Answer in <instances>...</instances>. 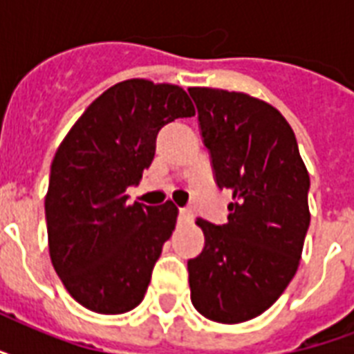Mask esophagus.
<instances>
[{"mask_svg": "<svg viewBox=\"0 0 354 354\" xmlns=\"http://www.w3.org/2000/svg\"><path fill=\"white\" fill-rule=\"evenodd\" d=\"M178 216H180V221L182 222H193V209H189V207H182V209H180V213H178Z\"/></svg>", "mask_w": 354, "mask_h": 354, "instance_id": "34e87169", "label": "esophagus"}]
</instances>
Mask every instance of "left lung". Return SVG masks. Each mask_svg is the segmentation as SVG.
<instances>
[{
	"label": "left lung",
	"instance_id": "left-lung-1",
	"mask_svg": "<svg viewBox=\"0 0 354 354\" xmlns=\"http://www.w3.org/2000/svg\"><path fill=\"white\" fill-rule=\"evenodd\" d=\"M226 224L198 218L204 250L189 259L191 301L218 324H241L277 301L296 274L310 224L308 178L296 136L274 106L236 91L191 88Z\"/></svg>",
	"mask_w": 354,
	"mask_h": 354
}]
</instances>
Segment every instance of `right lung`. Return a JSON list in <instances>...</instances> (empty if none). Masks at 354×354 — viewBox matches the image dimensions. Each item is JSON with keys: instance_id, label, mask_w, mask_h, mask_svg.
<instances>
[{"instance_id": "obj_1", "label": "right lung", "mask_w": 354, "mask_h": 354, "mask_svg": "<svg viewBox=\"0 0 354 354\" xmlns=\"http://www.w3.org/2000/svg\"><path fill=\"white\" fill-rule=\"evenodd\" d=\"M193 115L180 86L124 80L97 97L58 147L46 196L49 255L82 307L122 314L143 301L178 209L171 200L128 204L127 189L154 160L161 128Z\"/></svg>"}]
</instances>
